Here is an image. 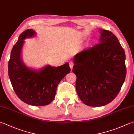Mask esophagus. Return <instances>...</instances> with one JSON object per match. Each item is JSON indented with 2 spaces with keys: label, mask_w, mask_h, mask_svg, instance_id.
<instances>
[{
  "label": "esophagus",
  "mask_w": 134,
  "mask_h": 134,
  "mask_svg": "<svg viewBox=\"0 0 134 134\" xmlns=\"http://www.w3.org/2000/svg\"><path fill=\"white\" fill-rule=\"evenodd\" d=\"M69 66L70 68V69H72V68H73V66H74V63H73L72 62H70L69 63Z\"/></svg>",
  "instance_id": "34e87169"
}]
</instances>
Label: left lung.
<instances>
[{
  "instance_id": "obj_1",
  "label": "left lung",
  "mask_w": 134,
  "mask_h": 134,
  "mask_svg": "<svg viewBox=\"0 0 134 134\" xmlns=\"http://www.w3.org/2000/svg\"><path fill=\"white\" fill-rule=\"evenodd\" d=\"M100 43L78 53L72 72L80 100L92 107L105 105L114 99L125 79V54L115 35L101 31Z\"/></svg>"
}]
</instances>
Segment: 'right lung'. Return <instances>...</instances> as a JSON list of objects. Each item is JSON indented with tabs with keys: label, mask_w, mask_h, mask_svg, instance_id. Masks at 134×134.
<instances>
[{
	"label": "right lung",
	"mask_w": 134,
	"mask_h": 134,
	"mask_svg": "<svg viewBox=\"0 0 134 134\" xmlns=\"http://www.w3.org/2000/svg\"><path fill=\"white\" fill-rule=\"evenodd\" d=\"M35 34L34 30L29 29L20 35L11 51L8 73L14 92L20 100L29 105L44 106L54 99L58 85L70 72V68L68 62L58 67L48 65L39 71L25 66L20 58L24 40Z\"/></svg>",
	"instance_id": "obj_1"
}]
</instances>
